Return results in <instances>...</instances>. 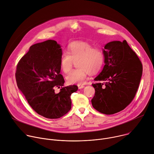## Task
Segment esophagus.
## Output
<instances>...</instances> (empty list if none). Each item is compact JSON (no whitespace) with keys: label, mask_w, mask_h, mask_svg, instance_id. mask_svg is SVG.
I'll return each instance as SVG.
<instances>
[{"label":"esophagus","mask_w":154,"mask_h":154,"mask_svg":"<svg viewBox=\"0 0 154 154\" xmlns=\"http://www.w3.org/2000/svg\"><path fill=\"white\" fill-rule=\"evenodd\" d=\"M78 87L79 89H81L84 88V86H82V85H78Z\"/></svg>","instance_id":"34e87169"}]
</instances>
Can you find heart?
<instances>
[{
	"label": "heart",
	"mask_w": 154,
	"mask_h": 154,
	"mask_svg": "<svg viewBox=\"0 0 154 154\" xmlns=\"http://www.w3.org/2000/svg\"><path fill=\"white\" fill-rule=\"evenodd\" d=\"M78 67L69 72L66 79L71 84H83L86 81L88 72H98L104 62V54L100 48L84 42H74L68 46V53H63L60 59L62 70L67 73L72 68L73 61Z\"/></svg>",
	"instance_id": "b5f03b06"
}]
</instances>
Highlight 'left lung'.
Wrapping results in <instances>:
<instances>
[{
    "label": "left lung",
    "instance_id": "left-lung-1",
    "mask_svg": "<svg viewBox=\"0 0 154 154\" xmlns=\"http://www.w3.org/2000/svg\"><path fill=\"white\" fill-rule=\"evenodd\" d=\"M105 65L92 84V106L105 114L124 109L134 98L143 73V65L126 40L112 41L103 49ZM105 81L106 84L99 81ZM104 86H103V85Z\"/></svg>",
    "mask_w": 154,
    "mask_h": 154
}]
</instances>
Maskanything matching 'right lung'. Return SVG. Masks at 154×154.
<instances>
[{
  "mask_svg": "<svg viewBox=\"0 0 154 154\" xmlns=\"http://www.w3.org/2000/svg\"><path fill=\"white\" fill-rule=\"evenodd\" d=\"M61 46L48 40L33 45L16 67V80L18 89L29 105L38 114L48 119H58L71 109L75 85L65 87L60 72ZM55 87L61 88L56 94Z\"/></svg>",
  "mask_w": 154,
  "mask_h": 154,
  "instance_id": "right-lung-1",
  "label": "right lung"
}]
</instances>
